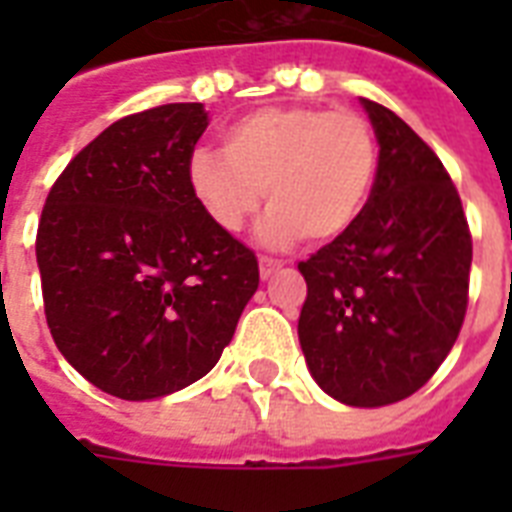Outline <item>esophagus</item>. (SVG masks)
I'll use <instances>...</instances> for the list:
<instances>
[{
	"instance_id": "1",
	"label": "esophagus",
	"mask_w": 512,
	"mask_h": 512,
	"mask_svg": "<svg viewBox=\"0 0 512 512\" xmlns=\"http://www.w3.org/2000/svg\"><path fill=\"white\" fill-rule=\"evenodd\" d=\"M281 260H273V257H260V279L268 281L273 276V273L281 271Z\"/></svg>"
}]
</instances>
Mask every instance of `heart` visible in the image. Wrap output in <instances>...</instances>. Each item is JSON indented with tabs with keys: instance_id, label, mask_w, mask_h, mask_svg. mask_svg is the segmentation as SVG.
Here are the masks:
<instances>
[{
	"instance_id": "1",
	"label": "heart",
	"mask_w": 512,
	"mask_h": 512,
	"mask_svg": "<svg viewBox=\"0 0 512 512\" xmlns=\"http://www.w3.org/2000/svg\"><path fill=\"white\" fill-rule=\"evenodd\" d=\"M220 151H193L188 191L220 233H239L268 196L271 207L257 225L268 247L345 236L377 177V140L353 111L257 108L225 127Z\"/></svg>"
}]
</instances>
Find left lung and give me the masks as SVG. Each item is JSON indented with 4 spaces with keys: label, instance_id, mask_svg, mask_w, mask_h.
Segmentation results:
<instances>
[{
    "label": "left lung",
    "instance_id": "left-lung-1",
    "mask_svg": "<svg viewBox=\"0 0 512 512\" xmlns=\"http://www.w3.org/2000/svg\"><path fill=\"white\" fill-rule=\"evenodd\" d=\"M380 146L358 223L300 263L297 337L319 388L345 406L396 404L460 335L473 260L460 193L409 124L361 98Z\"/></svg>",
    "mask_w": 512,
    "mask_h": 512
}]
</instances>
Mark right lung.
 <instances>
[{
	"instance_id": "1",
	"label": "right lung",
	"mask_w": 512,
	"mask_h": 512,
	"mask_svg": "<svg viewBox=\"0 0 512 512\" xmlns=\"http://www.w3.org/2000/svg\"><path fill=\"white\" fill-rule=\"evenodd\" d=\"M201 103L124 116L71 159L36 233L47 327L103 393L151 401L217 364L257 292V257L188 191Z\"/></svg>"
}]
</instances>
